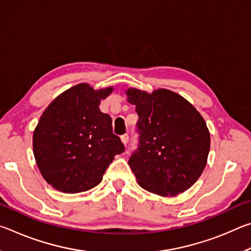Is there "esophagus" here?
I'll use <instances>...</instances> for the list:
<instances>
[{"label":"esophagus","mask_w":251,"mask_h":251,"mask_svg":"<svg viewBox=\"0 0 251 251\" xmlns=\"http://www.w3.org/2000/svg\"><path fill=\"white\" fill-rule=\"evenodd\" d=\"M121 139H122V142H123V144H126L128 143V139H129V137H128V134H124V135H122L121 136Z\"/></svg>","instance_id":"esophagus-1"}]
</instances>
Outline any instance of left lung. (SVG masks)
<instances>
[{"label": "left lung", "instance_id": "obj_1", "mask_svg": "<svg viewBox=\"0 0 251 251\" xmlns=\"http://www.w3.org/2000/svg\"><path fill=\"white\" fill-rule=\"evenodd\" d=\"M126 95L138 115V148L128 164L139 186L164 197L190 188L209 154L205 120L188 100L165 88L151 94L128 88Z\"/></svg>", "mask_w": 251, "mask_h": 251}]
</instances>
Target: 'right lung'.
Masks as SVG:
<instances>
[{
	"instance_id": "obj_1",
	"label": "right lung",
	"mask_w": 251,
	"mask_h": 251,
	"mask_svg": "<svg viewBox=\"0 0 251 251\" xmlns=\"http://www.w3.org/2000/svg\"><path fill=\"white\" fill-rule=\"evenodd\" d=\"M113 87L95 91L78 84L58 95L41 116L33 151L44 179L67 194L86 192L103 179L115 155L125 151L113 133L112 118L100 103Z\"/></svg>"
}]
</instances>
